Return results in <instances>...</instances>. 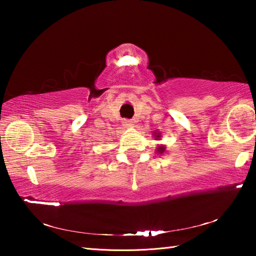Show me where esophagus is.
Returning <instances> with one entry per match:
<instances>
[{"instance_id": "obj_1", "label": "esophagus", "mask_w": 256, "mask_h": 256, "mask_svg": "<svg viewBox=\"0 0 256 256\" xmlns=\"http://www.w3.org/2000/svg\"><path fill=\"white\" fill-rule=\"evenodd\" d=\"M123 125L126 128H132L133 126V122L131 120H123Z\"/></svg>"}]
</instances>
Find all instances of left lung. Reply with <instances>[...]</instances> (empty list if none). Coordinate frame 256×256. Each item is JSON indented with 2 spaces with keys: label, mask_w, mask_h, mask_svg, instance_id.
<instances>
[{
  "label": "left lung",
  "mask_w": 256,
  "mask_h": 256,
  "mask_svg": "<svg viewBox=\"0 0 256 256\" xmlns=\"http://www.w3.org/2000/svg\"><path fill=\"white\" fill-rule=\"evenodd\" d=\"M154 136L158 140V138H160V133H154ZM164 149H166V148H164V146H158V148H157V151H158L159 154H164Z\"/></svg>",
  "instance_id": "left-lung-1"
}]
</instances>
